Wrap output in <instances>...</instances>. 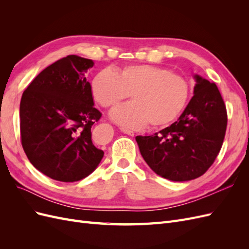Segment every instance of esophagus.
Segmentation results:
<instances>
[{"instance_id": "obj_1", "label": "esophagus", "mask_w": 249, "mask_h": 249, "mask_svg": "<svg viewBox=\"0 0 249 249\" xmlns=\"http://www.w3.org/2000/svg\"><path fill=\"white\" fill-rule=\"evenodd\" d=\"M123 132H124V134H126V135H130V136H134V135H135V133H134L133 131L127 130V129H123Z\"/></svg>"}]
</instances>
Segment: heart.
<instances>
[{
    "label": "heart",
    "instance_id": "1",
    "mask_svg": "<svg viewBox=\"0 0 249 249\" xmlns=\"http://www.w3.org/2000/svg\"><path fill=\"white\" fill-rule=\"evenodd\" d=\"M94 101L110 108L132 94L133 102L113 109L111 118L124 127L148 124L162 127L182 113L190 94V83L168 69L148 64L125 65L115 72L103 70L91 81Z\"/></svg>",
    "mask_w": 249,
    "mask_h": 249
}]
</instances>
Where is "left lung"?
<instances>
[{
  "label": "left lung",
  "instance_id": "8db88e82",
  "mask_svg": "<svg viewBox=\"0 0 249 249\" xmlns=\"http://www.w3.org/2000/svg\"><path fill=\"white\" fill-rule=\"evenodd\" d=\"M194 95L182 115L152 136H137L141 156L158 176L185 182L202 176L219 154L228 113L219 89L195 74Z\"/></svg>",
  "mask_w": 249,
  "mask_h": 249
}]
</instances>
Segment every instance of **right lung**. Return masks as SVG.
Masks as SVG:
<instances>
[{"mask_svg": "<svg viewBox=\"0 0 249 249\" xmlns=\"http://www.w3.org/2000/svg\"><path fill=\"white\" fill-rule=\"evenodd\" d=\"M93 64L77 55L60 59L36 76L20 100L22 148L36 169L60 182L88 177L104 157L91 140L102 117L85 77Z\"/></svg>", "mask_w": 249, "mask_h": 249, "instance_id": "1", "label": "right lung"}]
</instances>
